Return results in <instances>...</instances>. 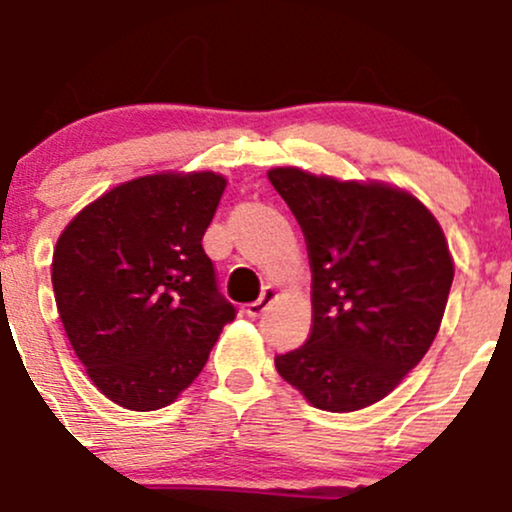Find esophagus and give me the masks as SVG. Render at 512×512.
I'll list each match as a JSON object with an SVG mask.
<instances>
[{"instance_id": "esophagus-1", "label": "esophagus", "mask_w": 512, "mask_h": 512, "mask_svg": "<svg viewBox=\"0 0 512 512\" xmlns=\"http://www.w3.org/2000/svg\"><path fill=\"white\" fill-rule=\"evenodd\" d=\"M274 298H276V291L272 289V286H267V289L262 291V296L257 298V301H252V303L245 305V313H248L250 317H260L264 310H267L269 305L274 303Z\"/></svg>"}]
</instances>
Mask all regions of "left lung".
<instances>
[{
	"label": "left lung",
	"mask_w": 512,
	"mask_h": 512,
	"mask_svg": "<svg viewBox=\"0 0 512 512\" xmlns=\"http://www.w3.org/2000/svg\"><path fill=\"white\" fill-rule=\"evenodd\" d=\"M313 272L308 342L274 358L317 409L358 411L390 395L436 339L452 257L436 216L385 182L272 168Z\"/></svg>",
	"instance_id": "obj_1"
}]
</instances>
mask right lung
<instances>
[{
	"label": "right lung",
	"instance_id": "add662e5",
	"mask_svg": "<svg viewBox=\"0 0 512 512\" xmlns=\"http://www.w3.org/2000/svg\"><path fill=\"white\" fill-rule=\"evenodd\" d=\"M223 190L226 178L211 170L144 175L81 209L57 238L60 320L110 402L168 407L236 317L202 248Z\"/></svg>",
	"mask_w": 512,
	"mask_h": 512
}]
</instances>
